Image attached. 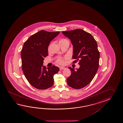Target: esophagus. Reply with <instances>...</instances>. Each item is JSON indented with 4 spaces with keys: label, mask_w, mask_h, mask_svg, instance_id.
Masks as SVG:
<instances>
[{
    "label": "esophagus",
    "mask_w": 123,
    "mask_h": 123,
    "mask_svg": "<svg viewBox=\"0 0 123 123\" xmlns=\"http://www.w3.org/2000/svg\"><path fill=\"white\" fill-rule=\"evenodd\" d=\"M65 67H59V69L60 70H63V69H65Z\"/></svg>",
    "instance_id": "obj_1"
}]
</instances>
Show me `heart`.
Masks as SVG:
<instances>
[{
    "label": "heart",
    "instance_id": "b5f03b06",
    "mask_svg": "<svg viewBox=\"0 0 123 123\" xmlns=\"http://www.w3.org/2000/svg\"><path fill=\"white\" fill-rule=\"evenodd\" d=\"M64 40V39H62V40ZM49 47H49V48H48V50H49ZM56 62L59 64L64 65L65 63V58H58L56 61Z\"/></svg>",
    "mask_w": 123,
    "mask_h": 123
}]
</instances>
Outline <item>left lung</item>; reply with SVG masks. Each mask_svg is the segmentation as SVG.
<instances>
[{
	"label": "left lung",
	"mask_w": 123,
	"mask_h": 123,
	"mask_svg": "<svg viewBox=\"0 0 123 123\" xmlns=\"http://www.w3.org/2000/svg\"><path fill=\"white\" fill-rule=\"evenodd\" d=\"M73 45V63L79 61L80 67L75 70L71 67V74L67 79L68 85L76 89L86 86L93 79L99 67V52L96 41L92 35L81 29L62 31Z\"/></svg>",
	"instance_id": "1"
}]
</instances>
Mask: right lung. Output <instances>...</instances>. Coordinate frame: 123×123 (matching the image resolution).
Masks as SVG:
<instances>
[{"label": "right lung", "mask_w": 123, "mask_h": 123, "mask_svg": "<svg viewBox=\"0 0 123 123\" xmlns=\"http://www.w3.org/2000/svg\"><path fill=\"white\" fill-rule=\"evenodd\" d=\"M60 31L41 30L31 35L25 42L21 51L22 69L29 84L37 89L45 90L54 84V75L59 71L55 65L46 68L43 66L44 58L48 56L50 41Z\"/></svg>", "instance_id": "1"}]
</instances>
